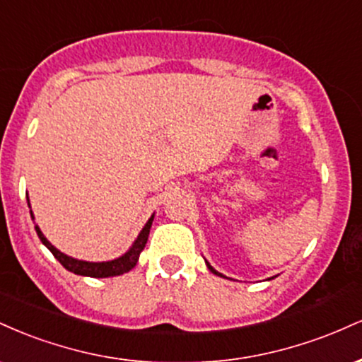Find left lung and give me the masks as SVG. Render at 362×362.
Here are the masks:
<instances>
[{
    "mask_svg": "<svg viewBox=\"0 0 362 362\" xmlns=\"http://www.w3.org/2000/svg\"><path fill=\"white\" fill-rule=\"evenodd\" d=\"M206 265H207V269H209V271H211V272H213V274H214V276H219V277H224V276H223V274H221V272H218V271H216V269H214V267H213V265H211V264H209V262H207V260H206ZM271 279H274V277H271Z\"/></svg>",
    "mask_w": 362,
    "mask_h": 362,
    "instance_id": "1",
    "label": "left lung"
}]
</instances>
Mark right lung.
Instances as JSON below:
<instances>
[{"mask_svg":"<svg viewBox=\"0 0 362 362\" xmlns=\"http://www.w3.org/2000/svg\"><path fill=\"white\" fill-rule=\"evenodd\" d=\"M27 202H28V207H30L28 195H27ZM30 216H32V219H35L34 213H32V207H30ZM153 219H155V214H151V218L148 219L146 224L143 226V230L139 231L138 238L134 240V243L129 247V250L126 253H122V255L117 257V259L105 260V262H88V260H80V259H74V257L66 255V253L57 250V248L54 247V245L49 242L47 238H45L44 233L40 231V228L37 226V224H35V231H37V236L40 238V242H42L45 247L51 250L52 255L61 262V265L66 269V271L78 274V276L97 277V279H102V277L120 276V274H126L131 271V269H134V265L138 264V260H139L141 252H143L144 247H146Z\"/></svg>","mask_w":362,"mask_h":362,"instance_id":"1","label":"right lung"}]
</instances>
